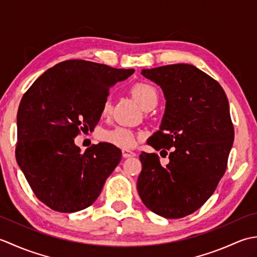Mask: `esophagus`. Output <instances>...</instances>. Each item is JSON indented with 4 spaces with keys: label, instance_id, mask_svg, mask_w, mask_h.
<instances>
[{
    "label": "esophagus",
    "instance_id": "obj_1",
    "mask_svg": "<svg viewBox=\"0 0 257 257\" xmlns=\"http://www.w3.org/2000/svg\"><path fill=\"white\" fill-rule=\"evenodd\" d=\"M135 156H136V154H135V152H133V151L127 150V149H123L122 150V157L123 158H130V157H135Z\"/></svg>",
    "mask_w": 257,
    "mask_h": 257
}]
</instances>
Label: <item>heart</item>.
Wrapping results in <instances>:
<instances>
[{
	"label": "heart",
	"mask_w": 257,
	"mask_h": 257,
	"mask_svg": "<svg viewBox=\"0 0 257 257\" xmlns=\"http://www.w3.org/2000/svg\"><path fill=\"white\" fill-rule=\"evenodd\" d=\"M132 95L136 98L141 106L145 109L156 105L158 101V91L154 86L148 83H137L132 89ZM112 102L110 98H106L102 102L101 113L102 116H108L111 112ZM100 139L105 143L117 146L122 149L134 148L137 143V135L132 130L123 127H117L111 130H105L100 134Z\"/></svg>",
	"instance_id": "1"
}]
</instances>
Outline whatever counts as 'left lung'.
<instances>
[{
    "label": "left lung",
    "instance_id": "1",
    "mask_svg": "<svg viewBox=\"0 0 257 257\" xmlns=\"http://www.w3.org/2000/svg\"><path fill=\"white\" fill-rule=\"evenodd\" d=\"M159 85L166 97L160 129L148 144L160 155L141 152L138 193L144 204L167 219L199 210L224 176L234 127L224 90L193 65L173 64L141 72Z\"/></svg>",
    "mask_w": 257,
    "mask_h": 257
}]
</instances>
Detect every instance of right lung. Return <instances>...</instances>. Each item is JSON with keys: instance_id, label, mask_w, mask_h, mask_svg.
<instances>
[{"instance_id": "add662e5", "label": "right lung", "mask_w": 257, "mask_h": 257, "mask_svg": "<svg viewBox=\"0 0 257 257\" xmlns=\"http://www.w3.org/2000/svg\"><path fill=\"white\" fill-rule=\"evenodd\" d=\"M134 72L69 59L47 69L22 97L16 161L36 198L52 210L91 205L121 160L116 146L100 143L80 152L74 138L95 128L110 86Z\"/></svg>"}]
</instances>
